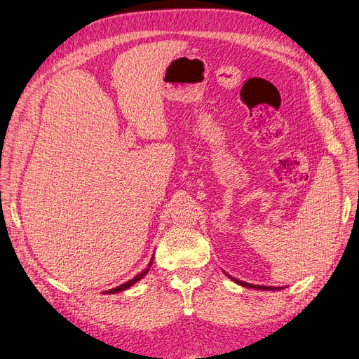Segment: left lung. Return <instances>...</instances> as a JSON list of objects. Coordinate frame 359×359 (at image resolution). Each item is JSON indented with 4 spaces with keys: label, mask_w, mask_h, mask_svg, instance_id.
I'll list each match as a JSON object with an SVG mask.
<instances>
[{
    "label": "left lung",
    "mask_w": 359,
    "mask_h": 359,
    "mask_svg": "<svg viewBox=\"0 0 359 359\" xmlns=\"http://www.w3.org/2000/svg\"><path fill=\"white\" fill-rule=\"evenodd\" d=\"M231 280L236 282L237 285L240 286H245V287H252V289H262V291H279V289H283L280 286H262V285H252V283H248V282H241L238 279H234V277H231L229 274H226Z\"/></svg>",
    "instance_id": "obj_1"
}]
</instances>
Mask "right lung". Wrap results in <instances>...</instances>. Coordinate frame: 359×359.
I'll return each mask as SVG.
<instances>
[{"label":"right lung","mask_w":359,"mask_h":359,"mask_svg":"<svg viewBox=\"0 0 359 359\" xmlns=\"http://www.w3.org/2000/svg\"><path fill=\"white\" fill-rule=\"evenodd\" d=\"M152 262H154V257L150 258V261H149V264H147V267L143 270V271H140L138 273L137 276H134L131 280H128V282H125V283H122V285H119V286H116V287H111V289H109V291H104L102 294H118V292H122V291H126V289H130L133 285H135L138 280H142L143 277L149 273V270H150V267H152Z\"/></svg>","instance_id":"1"}]
</instances>
